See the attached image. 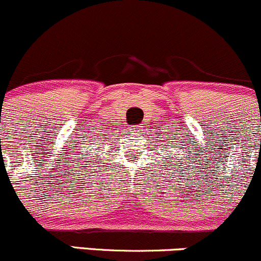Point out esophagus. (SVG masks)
I'll list each match as a JSON object with an SVG mask.
<instances>
[{"label":"esophagus","instance_id":"esophagus-1","mask_svg":"<svg viewBox=\"0 0 261 261\" xmlns=\"http://www.w3.org/2000/svg\"><path fill=\"white\" fill-rule=\"evenodd\" d=\"M140 130H142V127L140 125H133V127H130V134H134V136H138L140 133Z\"/></svg>","mask_w":261,"mask_h":261}]
</instances>
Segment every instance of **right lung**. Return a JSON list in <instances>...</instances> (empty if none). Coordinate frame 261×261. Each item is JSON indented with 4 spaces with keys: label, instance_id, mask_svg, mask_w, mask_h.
<instances>
[{
    "label": "right lung",
    "instance_id": "right-lung-1",
    "mask_svg": "<svg viewBox=\"0 0 261 261\" xmlns=\"http://www.w3.org/2000/svg\"><path fill=\"white\" fill-rule=\"evenodd\" d=\"M99 139H101V138H99Z\"/></svg>",
    "mask_w": 261,
    "mask_h": 261
}]
</instances>
